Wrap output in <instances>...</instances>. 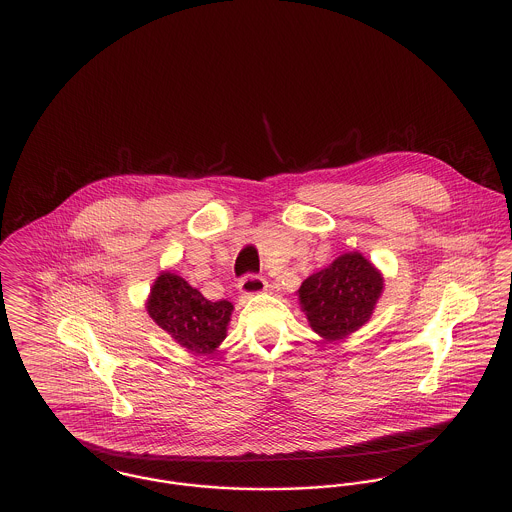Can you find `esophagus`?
I'll list each match as a JSON object with an SVG mask.
<instances>
[{
	"label": "esophagus",
	"instance_id": "1",
	"mask_svg": "<svg viewBox=\"0 0 512 512\" xmlns=\"http://www.w3.org/2000/svg\"><path fill=\"white\" fill-rule=\"evenodd\" d=\"M266 288H268V282H266L262 276H258V274H246V276L238 282V290H240V293H242L244 297L254 295V293H262Z\"/></svg>",
	"mask_w": 512,
	"mask_h": 512
}]
</instances>
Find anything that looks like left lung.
Here are the masks:
<instances>
[{
    "label": "left lung",
    "mask_w": 512,
    "mask_h": 512,
    "mask_svg": "<svg viewBox=\"0 0 512 512\" xmlns=\"http://www.w3.org/2000/svg\"><path fill=\"white\" fill-rule=\"evenodd\" d=\"M382 288L380 272L359 252H351L309 276L299 288V301L311 329L337 341L365 325Z\"/></svg>",
    "instance_id": "8db88e82"
}]
</instances>
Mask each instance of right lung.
<instances>
[{
  "label": "right lung",
  "mask_w": 512,
  "mask_h": 512,
  "mask_svg": "<svg viewBox=\"0 0 512 512\" xmlns=\"http://www.w3.org/2000/svg\"><path fill=\"white\" fill-rule=\"evenodd\" d=\"M149 317L165 329L181 347L211 355L226 337L232 303L209 301L175 274H161L147 301Z\"/></svg>",
  "instance_id": "1"
}]
</instances>
